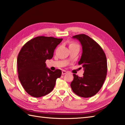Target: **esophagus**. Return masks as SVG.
I'll list each match as a JSON object with an SVG mask.
<instances>
[{"instance_id": "34e87169", "label": "esophagus", "mask_w": 125, "mask_h": 125, "mask_svg": "<svg viewBox=\"0 0 125 125\" xmlns=\"http://www.w3.org/2000/svg\"><path fill=\"white\" fill-rule=\"evenodd\" d=\"M67 73V71H65V70H63L62 71V74L63 75H64V74H66Z\"/></svg>"}]
</instances>
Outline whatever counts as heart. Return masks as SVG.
<instances>
[{"instance_id":"obj_1","label":"heart","mask_w":125,"mask_h":125,"mask_svg":"<svg viewBox=\"0 0 125 125\" xmlns=\"http://www.w3.org/2000/svg\"><path fill=\"white\" fill-rule=\"evenodd\" d=\"M76 45V44H75V43H71L70 45Z\"/></svg>"}]
</instances>
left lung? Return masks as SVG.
Returning a JSON list of instances; mask_svg holds the SVG:
<instances>
[{
    "mask_svg": "<svg viewBox=\"0 0 125 125\" xmlns=\"http://www.w3.org/2000/svg\"><path fill=\"white\" fill-rule=\"evenodd\" d=\"M80 42L83 52L78 64L84 69L83 77L73 74L71 83L73 92L77 95L89 98L98 93L102 87L107 75V60L101 46L85 34L73 36Z\"/></svg>",
    "mask_w": 125,
    "mask_h": 125,
    "instance_id": "1",
    "label": "left lung"
}]
</instances>
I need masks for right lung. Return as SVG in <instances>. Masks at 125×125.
Instances as JSON below:
<instances>
[{
	"label": "right lung",
	"mask_w": 125,
	"mask_h": 125,
	"mask_svg": "<svg viewBox=\"0 0 125 125\" xmlns=\"http://www.w3.org/2000/svg\"><path fill=\"white\" fill-rule=\"evenodd\" d=\"M62 39L37 36L22 46L17 58L18 78L25 90L35 98L51 92L56 79L62 74L60 69L51 71L46 61L53 57L57 46Z\"/></svg>",
	"instance_id": "obj_1"
}]
</instances>
